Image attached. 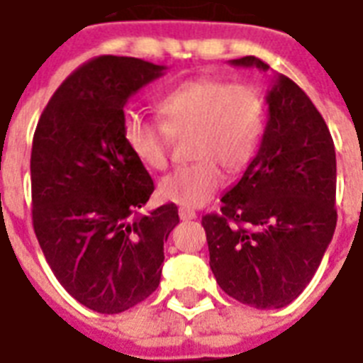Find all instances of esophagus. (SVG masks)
Returning a JSON list of instances; mask_svg holds the SVG:
<instances>
[{
	"label": "esophagus",
	"mask_w": 363,
	"mask_h": 363,
	"mask_svg": "<svg viewBox=\"0 0 363 363\" xmlns=\"http://www.w3.org/2000/svg\"><path fill=\"white\" fill-rule=\"evenodd\" d=\"M178 213H179V220H184V221L195 220L196 218L195 210H191V208H179Z\"/></svg>",
	"instance_id": "1"
}]
</instances>
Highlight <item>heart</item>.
I'll return each instance as SVG.
<instances>
[{
	"instance_id": "1",
	"label": "heart",
	"mask_w": 363,
	"mask_h": 363,
	"mask_svg": "<svg viewBox=\"0 0 363 363\" xmlns=\"http://www.w3.org/2000/svg\"><path fill=\"white\" fill-rule=\"evenodd\" d=\"M164 123L138 113L123 119V140L150 170L168 162L170 136L193 132L191 157L196 162L176 168L159 182V196L184 208L206 204L223 185V170L242 172L259 150L265 132V104L248 83L196 77L174 86L159 102Z\"/></svg>"
}]
</instances>
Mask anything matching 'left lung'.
Segmentation results:
<instances>
[{
  "mask_svg": "<svg viewBox=\"0 0 363 363\" xmlns=\"http://www.w3.org/2000/svg\"><path fill=\"white\" fill-rule=\"evenodd\" d=\"M231 64L269 69L255 56ZM265 100L259 150L202 227L210 269L227 296L282 308L307 288L335 233L337 162L330 128L294 81L274 75Z\"/></svg>",
  "mask_w": 363,
  "mask_h": 363,
  "instance_id": "1",
  "label": "left lung"
}]
</instances>
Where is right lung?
<instances>
[{
	"label": "right lung",
	"instance_id": "1",
	"mask_svg": "<svg viewBox=\"0 0 363 363\" xmlns=\"http://www.w3.org/2000/svg\"><path fill=\"white\" fill-rule=\"evenodd\" d=\"M164 69L98 56L58 86L33 134V231L58 282L96 313H123L155 291L179 223L174 202L140 212L155 185L123 140L128 98Z\"/></svg>",
	"mask_w": 363,
	"mask_h": 363
}]
</instances>
